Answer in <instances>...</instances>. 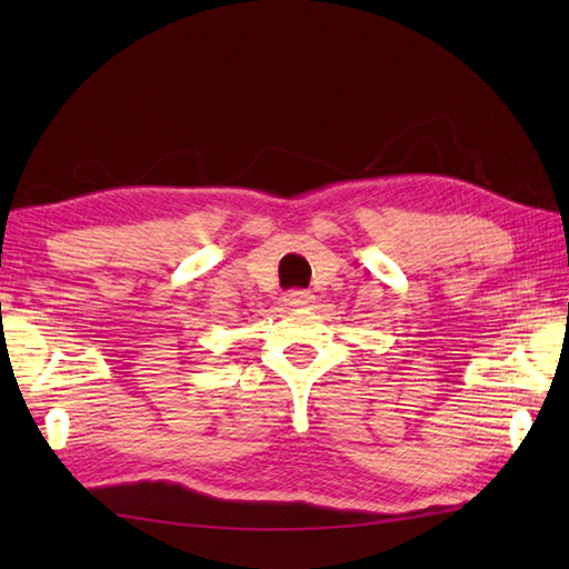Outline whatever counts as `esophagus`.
<instances>
[{
	"instance_id": "obj_1",
	"label": "esophagus",
	"mask_w": 569,
	"mask_h": 569,
	"mask_svg": "<svg viewBox=\"0 0 569 569\" xmlns=\"http://www.w3.org/2000/svg\"><path fill=\"white\" fill-rule=\"evenodd\" d=\"M312 300H316V296H312L310 291H288L283 296V306L286 308H306L312 303Z\"/></svg>"
}]
</instances>
